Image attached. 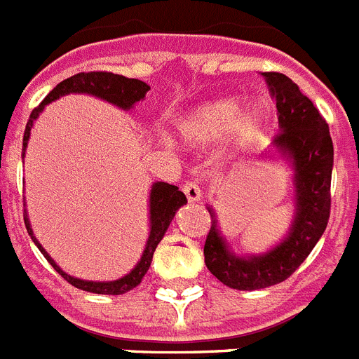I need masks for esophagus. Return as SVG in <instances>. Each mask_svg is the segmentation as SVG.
I'll list each match as a JSON object with an SVG mask.
<instances>
[{
    "mask_svg": "<svg viewBox=\"0 0 359 359\" xmlns=\"http://www.w3.org/2000/svg\"><path fill=\"white\" fill-rule=\"evenodd\" d=\"M182 191H184V195H186V198H188L189 202H198L202 198V189H201V186H198L197 182L184 184Z\"/></svg>",
    "mask_w": 359,
    "mask_h": 359,
    "instance_id": "1",
    "label": "esophagus"
}]
</instances>
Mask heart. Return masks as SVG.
<instances>
[{"mask_svg": "<svg viewBox=\"0 0 359 359\" xmlns=\"http://www.w3.org/2000/svg\"><path fill=\"white\" fill-rule=\"evenodd\" d=\"M264 121V111L257 106L242 111L238 101L222 99L188 111L177 128L182 139L195 144L218 141L231 130L240 142H249L260 133Z\"/></svg>", "mask_w": 359, "mask_h": 359, "instance_id": "1", "label": "heart"}]
</instances>
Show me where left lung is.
<instances>
[{
	"instance_id": "obj_1",
	"label": "left lung",
	"mask_w": 359,
	"mask_h": 359,
	"mask_svg": "<svg viewBox=\"0 0 359 359\" xmlns=\"http://www.w3.org/2000/svg\"><path fill=\"white\" fill-rule=\"evenodd\" d=\"M262 76L276 99L280 124V133L262 157L283 158L291 168L294 213L287 235L266 253L236 255L220 231L213 205H208L211 229L204 245L205 266L224 285L238 291L271 287L289 278L322 238L330 213L334 148L329 124L287 76Z\"/></svg>"
}]
</instances>
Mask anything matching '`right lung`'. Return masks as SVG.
Here are the masks:
<instances>
[{
    "mask_svg": "<svg viewBox=\"0 0 359 359\" xmlns=\"http://www.w3.org/2000/svg\"><path fill=\"white\" fill-rule=\"evenodd\" d=\"M149 86L146 85L144 81L139 79H128L124 76H117V74H111V72H81L76 76L68 77V79L61 81L57 86H55L52 92L43 99V102L37 106L36 110L30 114V119L25 128L23 135V149H21V157L25 158V151H27V146H29L30 139V130H32L34 123L39 117L45 106L50 102L57 101L59 97H65V95H70V93H86V95H92V97H97L101 101L110 102V104L117 106L121 110L128 111L132 110L133 106L139 101L146 97ZM188 204L186 201V195L182 191H179L177 186H171L168 182H154L151 184V189H149V233L148 240H146L144 251L141 255V260L137 262L135 267H133L130 273H126L124 276L117 280H108V282H97V280H83L76 278V276H70L68 273H65L61 267L54 262V258L46 253V249L39 244V240L34 236L32 226H30L29 213L25 210V226H27V231H29L30 238L34 240V244L37 245V249L41 251L43 257L50 262V266L54 267L68 283H72L74 287L81 289V291L95 292V294H124V292L132 291L133 287H137L141 283L142 276L148 273L149 266H151V258H154L155 249H157L158 242L162 240L164 233L168 231L171 220L175 217L177 210L180 205Z\"/></svg>",
    "mask_w": 359,
    "mask_h": 359,
    "instance_id": "obj_1",
    "label": "right lung"
}]
</instances>
